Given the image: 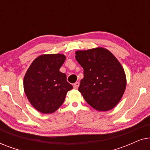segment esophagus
I'll use <instances>...</instances> for the list:
<instances>
[{
  "instance_id": "34e87169",
  "label": "esophagus",
  "mask_w": 150,
  "mask_h": 150,
  "mask_svg": "<svg viewBox=\"0 0 150 150\" xmlns=\"http://www.w3.org/2000/svg\"><path fill=\"white\" fill-rule=\"evenodd\" d=\"M79 85H80V83H79V82H76V83L74 84V89H78V88H79Z\"/></svg>"
}]
</instances>
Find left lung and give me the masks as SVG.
Segmentation results:
<instances>
[{
  "mask_svg": "<svg viewBox=\"0 0 150 150\" xmlns=\"http://www.w3.org/2000/svg\"><path fill=\"white\" fill-rule=\"evenodd\" d=\"M84 69L79 91L91 107L98 111L113 108L122 99L126 87L124 69L107 49L98 47L75 52Z\"/></svg>",
  "mask_w": 150,
  "mask_h": 150,
  "instance_id": "left-lung-1",
  "label": "left lung"
}]
</instances>
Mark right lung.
I'll use <instances>...</instances> for the list:
<instances>
[{
    "label": "right lung",
    "mask_w": 150,
    "mask_h": 150,
    "mask_svg": "<svg viewBox=\"0 0 150 150\" xmlns=\"http://www.w3.org/2000/svg\"><path fill=\"white\" fill-rule=\"evenodd\" d=\"M62 54L39 56L33 61L24 78V90L31 105L44 114L56 111L64 102L72 85L59 71L65 62Z\"/></svg>",
    "instance_id": "obj_1"
}]
</instances>
